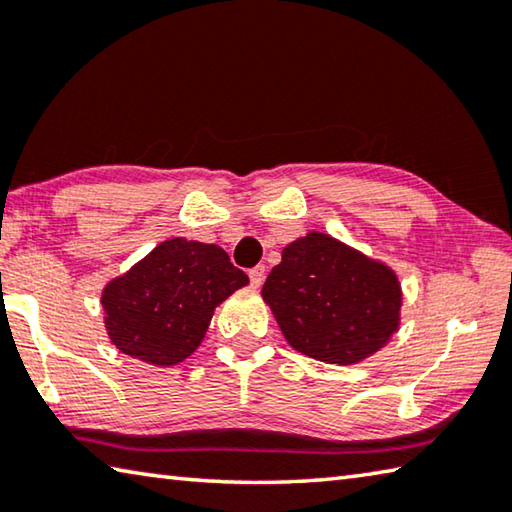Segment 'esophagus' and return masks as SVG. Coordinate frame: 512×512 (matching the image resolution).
Returning a JSON list of instances; mask_svg holds the SVG:
<instances>
[{"label": "esophagus", "mask_w": 512, "mask_h": 512, "mask_svg": "<svg viewBox=\"0 0 512 512\" xmlns=\"http://www.w3.org/2000/svg\"><path fill=\"white\" fill-rule=\"evenodd\" d=\"M249 281L254 288H261L265 281V265H256L254 270H249Z\"/></svg>", "instance_id": "34e87169"}]
</instances>
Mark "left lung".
Listing matches in <instances>:
<instances>
[{
	"label": "left lung",
	"instance_id": "1",
	"mask_svg": "<svg viewBox=\"0 0 512 512\" xmlns=\"http://www.w3.org/2000/svg\"><path fill=\"white\" fill-rule=\"evenodd\" d=\"M263 299L294 351L326 364L366 360L400 326L396 272L319 231L283 249Z\"/></svg>",
	"mask_w": 512,
	"mask_h": 512
}]
</instances>
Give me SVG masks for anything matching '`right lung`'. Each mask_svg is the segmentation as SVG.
<instances>
[{
	"label": "right lung",
	"instance_id": "obj_1",
	"mask_svg": "<svg viewBox=\"0 0 512 512\" xmlns=\"http://www.w3.org/2000/svg\"><path fill=\"white\" fill-rule=\"evenodd\" d=\"M247 283L222 247L164 240L103 288L107 337L146 364H179L202 344L213 310Z\"/></svg>",
	"mask_w": 512,
	"mask_h": 512
}]
</instances>
